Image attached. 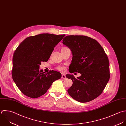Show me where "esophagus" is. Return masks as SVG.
Returning a JSON list of instances; mask_svg holds the SVG:
<instances>
[{"instance_id": "34e87169", "label": "esophagus", "mask_w": 126, "mask_h": 126, "mask_svg": "<svg viewBox=\"0 0 126 126\" xmlns=\"http://www.w3.org/2000/svg\"><path fill=\"white\" fill-rule=\"evenodd\" d=\"M61 78H62V79H66V76H65V74H63L62 75V77H61Z\"/></svg>"}]
</instances>
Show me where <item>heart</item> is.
Returning a JSON list of instances; mask_svg holds the SVG:
<instances>
[{
    "instance_id": "1",
    "label": "heart",
    "mask_w": 126,
    "mask_h": 126,
    "mask_svg": "<svg viewBox=\"0 0 126 126\" xmlns=\"http://www.w3.org/2000/svg\"><path fill=\"white\" fill-rule=\"evenodd\" d=\"M65 48V47H63L62 48ZM57 69H58V70H59V71H62V70H63V68L62 67H59L57 68Z\"/></svg>"
}]
</instances>
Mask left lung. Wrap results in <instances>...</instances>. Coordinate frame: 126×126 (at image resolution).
<instances>
[{
    "instance_id": "left-lung-1",
    "label": "left lung",
    "mask_w": 126,
    "mask_h": 126,
    "mask_svg": "<svg viewBox=\"0 0 126 126\" xmlns=\"http://www.w3.org/2000/svg\"><path fill=\"white\" fill-rule=\"evenodd\" d=\"M62 41L72 53L69 72L81 75L77 79L73 75H66L73 81L68 93L80 103L93 100L101 94L110 79L109 61L107 54L97 41L87 36H67Z\"/></svg>"
}]
</instances>
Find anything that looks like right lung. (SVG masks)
<instances>
[{
  "mask_svg": "<svg viewBox=\"0 0 126 126\" xmlns=\"http://www.w3.org/2000/svg\"><path fill=\"white\" fill-rule=\"evenodd\" d=\"M65 36L41 34L24 39L13 57V79L25 96L37 98L44 95L52 83L61 78L60 73L39 70L42 62L47 61L54 47Z\"/></svg>",
  "mask_w": 126,
  "mask_h": 126,
  "instance_id": "right-lung-1",
  "label": "right lung"
}]
</instances>
